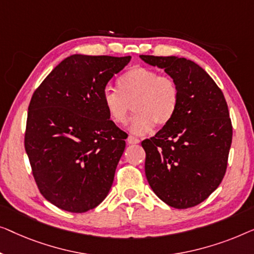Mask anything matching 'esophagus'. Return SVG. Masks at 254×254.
Segmentation results:
<instances>
[{"label": "esophagus", "instance_id": "esophagus-1", "mask_svg": "<svg viewBox=\"0 0 254 254\" xmlns=\"http://www.w3.org/2000/svg\"><path fill=\"white\" fill-rule=\"evenodd\" d=\"M127 141L128 145H137V144H139V142H140V140H139L138 138L133 137V135H128Z\"/></svg>", "mask_w": 254, "mask_h": 254}]
</instances>
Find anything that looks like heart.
I'll return each instance as SVG.
<instances>
[{"instance_id":"obj_1","label":"heart","mask_w":254,"mask_h":254,"mask_svg":"<svg viewBox=\"0 0 254 254\" xmlns=\"http://www.w3.org/2000/svg\"><path fill=\"white\" fill-rule=\"evenodd\" d=\"M101 101L115 124L127 122L132 105L135 115L127 128L140 135L151 131L154 124L166 127L171 122L180 103V90L173 78L149 67L135 66L117 79V90H103Z\"/></svg>"}]
</instances>
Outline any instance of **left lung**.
Here are the masks:
<instances>
[{"instance_id": "1", "label": "left lung", "mask_w": 254, "mask_h": 254, "mask_svg": "<svg viewBox=\"0 0 254 254\" xmlns=\"http://www.w3.org/2000/svg\"><path fill=\"white\" fill-rule=\"evenodd\" d=\"M163 69L180 90L177 112L154 137L141 142L145 174L154 193L174 208H190L209 197L226 174L233 127L222 91L190 60L140 55Z\"/></svg>"}]
</instances>
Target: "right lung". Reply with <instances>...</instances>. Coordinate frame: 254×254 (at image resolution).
I'll return each instance as SVG.
<instances>
[{"mask_svg": "<svg viewBox=\"0 0 254 254\" xmlns=\"http://www.w3.org/2000/svg\"><path fill=\"white\" fill-rule=\"evenodd\" d=\"M130 60L71 55L33 93L25 151L41 194L61 209L87 212L109 193L126 132L110 121L101 95Z\"/></svg>", "mask_w": 254, "mask_h": 254, "instance_id": "right-lung-1", "label": "right lung"}]
</instances>
